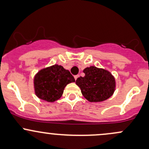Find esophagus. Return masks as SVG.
<instances>
[{"label": "esophagus", "instance_id": "obj_1", "mask_svg": "<svg viewBox=\"0 0 149 149\" xmlns=\"http://www.w3.org/2000/svg\"><path fill=\"white\" fill-rule=\"evenodd\" d=\"M79 75H76V76H74V78H75V79H78V78H79Z\"/></svg>", "mask_w": 149, "mask_h": 149}]
</instances>
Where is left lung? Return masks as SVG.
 <instances>
[{"instance_id":"8db88e82","label":"left lung","mask_w":149,"mask_h":149,"mask_svg":"<svg viewBox=\"0 0 149 149\" xmlns=\"http://www.w3.org/2000/svg\"><path fill=\"white\" fill-rule=\"evenodd\" d=\"M85 76L78 78L76 85L83 95L90 102H101L113 93L116 81L111 73L103 68L90 66L84 70Z\"/></svg>"}]
</instances>
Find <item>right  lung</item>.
Masks as SVG:
<instances>
[{"label":"right lung","instance_id":"add662e5","mask_svg":"<svg viewBox=\"0 0 149 149\" xmlns=\"http://www.w3.org/2000/svg\"><path fill=\"white\" fill-rule=\"evenodd\" d=\"M75 82L70 71L61 65H54L38 72L34 77L36 95L48 102L59 99L67 84Z\"/></svg>","mask_w":149,"mask_h":149}]
</instances>
